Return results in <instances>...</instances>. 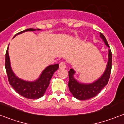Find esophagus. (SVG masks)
<instances>
[{"label": "esophagus", "instance_id": "esophagus-1", "mask_svg": "<svg viewBox=\"0 0 124 124\" xmlns=\"http://www.w3.org/2000/svg\"><path fill=\"white\" fill-rule=\"evenodd\" d=\"M66 68V63L62 61L60 63V69H63V68Z\"/></svg>", "mask_w": 124, "mask_h": 124}]
</instances>
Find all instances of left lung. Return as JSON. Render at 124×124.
<instances>
[{
  "label": "left lung",
  "instance_id": "obj_1",
  "mask_svg": "<svg viewBox=\"0 0 124 124\" xmlns=\"http://www.w3.org/2000/svg\"><path fill=\"white\" fill-rule=\"evenodd\" d=\"M100 37L103 39L106 46L110 47L105 37L101 33H100ZM111 64H112V54L111 50H108V61L105 71L103 74L96 81L90 84H84L77 81L74 78L75 71L71 68L68 71L69 82L68 87L73 96L80 100H86L95 97L100 93L108 82L111 73Z\"/></svg>",
  "mask_w": 124,
  "mask_h": 124
}]
</instances>
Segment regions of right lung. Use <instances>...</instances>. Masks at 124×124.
I'll return each mask as SVG.
<instances>
[{
	"label": "right lung",
	"mask_w": 124,
	"mask_h": 124,
	"mask_svg": "<svg viewBox=\"0 0 124 124\" xmlns=\"http://www.w3.org/2000/svg\"><path fill=\"white\" fill-rule=\"evenodd\" d=\"M35 30H40V29L28 28L24 30L21 32H19L15 36L26 31H35ZM8 50H9V46L6 53L5 67H6V73L8 75L9 84H11V86L13 87V89L19 95L24 98L35 100L42 97L49 85L50 80L52 78V76L59 68V64H51L46 67L43 70L39 78H37L36 80L31 82L26 81L19 78L13 72V70L11 68Z\"/></svg>",
	"instance_id": "right-lung-1"
}]
</instances>
